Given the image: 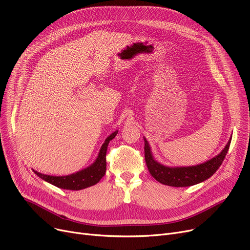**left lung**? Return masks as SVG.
<instances>
[{
  "label": "left lung",
  "instance_id": "1",
  "mask_svg": "<svg viewBox=\"0 0 250 250\" xmlns=\"http://www.w3.org/2000/svg\"><path fill=\"white\" fill-rule=\"evenodd\" d=\"M231 139L221 153L212 159L196 167H168L161 166L152 157L150 147L145 139V161L151 176L164 185L171 187H188L201 183L210 178L219 169L228 153Z\"/></svg>",
  "mask_w": 250,
  "mask_h": 250
}]
</instances>
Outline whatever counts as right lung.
Instances as JSON below:
<instances>
[{"label":"right lung","instance_id":"1","mask_svg":"<svg viewBox=\"0 0 250 250\" xmlns=\"http://www.w3.org/2000/svg\"><path fill=\"white\" fill-rule=\"evenodd\" d=\"M116 134L117 132L112 133L105 140V143L101 147L98 158H97V160L88 168L79 172H75L73 175L64 177H52L48 175H42V173H40L38 171L35 172L41 179L45 180L46 182L52 184V185L61 189L82 190L93 186L95 184L98 183L105 175L107 147L110 141L116 136Z\"/></svg>","mask_w":250,"mask_h":250}]
</instances>
